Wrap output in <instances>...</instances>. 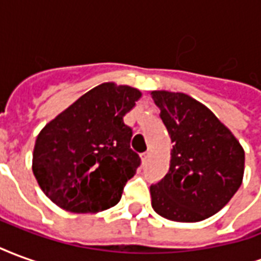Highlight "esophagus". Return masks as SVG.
<instances>
[{"instance_id":"34e87169","label":"esophagus","mask_w":261,"mask_h":261,"mask_svg":"<svg viewBox=\"0 0 261 261\" xmlns=\"http://www.w3.org/2000/svg\"><path fill=\"white\" fill-rule=\"evenodd\" d=\"M149 159V152H144L141 153V161H142V164L145 165L147 164V161Z\"/></svg>"}]
</instances>
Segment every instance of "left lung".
Here are the masks:
<instances>
[{
    "instance_id": "1",
    "label": "left lung",
    "mask_w": 261,
    "mask_h": 261,
    "mask_svg": "<svg viewBox=\"0 0 261 261\" xmlns=\"http://www.w3.org/2000/svg\"><path fill=\"white\" fill-rule=\"evenodd\" d=\"M152 97L173 144L169 172L149 189L152 208L170 221H202L241 187L243 148L210 109L189 95L155 91Z\"/></svg>"
}]
</instances>
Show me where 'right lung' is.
Here are the masks:
<instances>
[{
  "label": "right lung",
  "instance_id": "1",
  "mask_svg": "<svg viewBox=\"0 0 261 261\" xmlns=\"http://www.w3.org/2000/svg\"><path fill=\"white\" fill-rule=\"evenodd\" d=\"M141 92L102 84L86 92L37 136L33 173L44 194L71 213L113 207L141 158L130 147L123 117Z\"/></svg>",
  "mask_w": 261,
  "mask_h": 261
}]
</instances>
